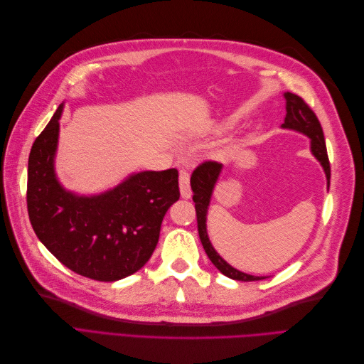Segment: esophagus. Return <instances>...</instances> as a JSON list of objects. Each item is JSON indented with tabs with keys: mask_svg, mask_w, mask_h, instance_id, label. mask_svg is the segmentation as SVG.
Here are the masks:
<instances>
[{
	"mask_svg": "<svg viewBox=\"0 0 364 364\" xmlns=\"http://www.w3.org/2000/svg\"><path fill=\"white\" fill-rule=\"evenodd\" d=\"M179 188L182 199H190L191 197V186H190V173L186 170H181L179 173Z\"/></svg>",
	"mask_w": 364,
	"mask_h": 364,
	"instance_id": "obj_1",
	"label": "esophagus"
}]
</instances>
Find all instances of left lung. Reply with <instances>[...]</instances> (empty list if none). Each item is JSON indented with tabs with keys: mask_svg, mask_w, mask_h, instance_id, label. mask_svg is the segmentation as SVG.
<instances>
[{
	"mask_svg": "<svg viewBox=\"0 0 364 364\" xmlns=\"http://www.w3.org/2000/svg\"><path fill=\"white\" fill-rule=\"evenodd\" d=\"M284 98H285V111H287V114H285L284 124L281 127L299 132V134H304L305 136L310 138V150L313 153V156L321 162L326 176L328 186H329L331 168H329L328 153H326L323 130L321 123H318V119L310 109V106H308L299 95L291 94V92H284ZM222 170H223L222 164L214 162V161H206L200 164L191 174V190L194 193L193 200L196 203L197 229H199V237L203 245V249L214 266L222 272L225 277L230 279L245 281V282L266 279L264 277H253V274H247L245 272L234 269L230 264H228L222 257L218 255L217 250L213 247L211 241H209L208 230H206V215H208L209 202H211V197H213V191L215 188V183L220 178Z\"/></svg>",
	"mask_w": 364,
	"mask_h": 364,
	"instance_id": "1",
	"label": "left lung"
}]
</instances>
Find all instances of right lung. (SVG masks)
I'll list each match as a JSON object with an SVG mask.
<instances>
[{
    "mask_svg": "<svg viewBox=\"0 0 364 364\" xmlns=\"http://www.w3.org/2000/svg\"><path fill=\"white\" fill-rule=\"evenodd\" d=\"M63 103L33 142L27 209L33 230L70 270L114 282L138 272L155 250L161 223L179 200L178 170L139 171L95 196L65 190L54 170Z\"/></svg>",
    "mask_w": 364,
    "mask_h": 364,
    "instance_id": "add662e5",
    "label": "right lung"
}]
</instances>
